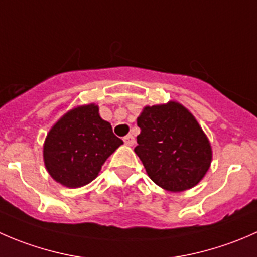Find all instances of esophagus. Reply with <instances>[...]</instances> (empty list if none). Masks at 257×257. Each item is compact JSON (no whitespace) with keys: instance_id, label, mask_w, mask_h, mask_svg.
<instances>
[{"instance_id":"obj_1","label":"esophagus","mask_w":257,"mask_h":257,"mask_svg":"<svg viewBox=\"0 0 257 257\" xmlns=\"http://www.w3.org/2000/svg\"><path fill=\"white\" fill-rule=\"evenodd\" d=\"M134 142H136V139H134V137L132 134H128V136L124 137V143L129 145V147H132L134 144Z\"/></svg>"}]
</instances>
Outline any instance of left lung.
<instances>
[{"mask_svg": "<svg viewBox=\"0 0 257 257\" xmlns=\"http://www.w3.org/2000/svg\"><path fill=\"white\" fill-rule=\"evenodd\" d=\"M134 152L149 178L169 191L195 186L211 163V147L193 114L177 102L145 107Z\"/></svg>", "mask_w": 257, "mask_h": 257, "instance_id": "8db88e82", "label": "left lung"}]
</instances>
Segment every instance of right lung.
I'll list each match as a JSON object with an SVG mask.
<instances>
[{"label": "right lung", "instance_id": "1", "mask_svg": "<svg viewBox=\"0 0 257 257\" xmlns=\"http://www.w3.org/2000/svg\"><path fill=\"white\" fill-rule=\"evenodd\" d=\"M123 141L103 120L94 104L74 108L49 131L43 159L51 177L62 185L79 188L90 183L103 163Z\"/></svg>", "mask_w": 257, "mask_h": 257}]
</instances>
